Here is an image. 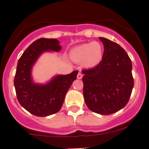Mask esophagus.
Segmentation results:
<instances>
[{
  "mask_svg": "<svg viewBox=\"0 0 149 149\" xmlns=\"http://www.w3.org/2000/svg\"><path fill=\"white\" fill-rule=\"evenodd\" d=\"M82 74H81V73H80V72H79V73H78V75H77V79H82Z\"/></svg>",
  "mask_w": 149,
  "mask_h": 149,
  "instance_id": "esophagus-1",
  "label": "esophagus"
}]
</instances>
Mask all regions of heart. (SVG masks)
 Instances as JSON below:
<instances>
[{
	"mask_svg": "<svg viewBox=\"0 0 149 149\" xmlns=\"http://www.w3.org/2000/svg\"><path fill=\"white\" fill-rule=\"evenodd\" d=\"M103 49L99 42L84 44L73 49L70 52V57L76 63L83 62L86 68H92L96 67L102 58Z\"/></svg>",
	"mask_w": 149,
	"mask_h": 149,
	"instance_id": "heart-1",
	"label": "heart"
}]
</instances>
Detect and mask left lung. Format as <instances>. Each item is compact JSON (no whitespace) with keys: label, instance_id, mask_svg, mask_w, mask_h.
<instances>
[{"label":"left lung","instance_id":"obj_1","mask_svg":"<svg viewBox=\"0 0 149 149\" xmlns=\"http://www.w3.org/2000/svg\"><path fill=\"white\" fill-rule=\"evenodd\" d=\"M104 46L99 65L83 70L84 97L86 105L95 113H116L127 104L134 86L132 62L122 47L100 37Z\"/></svg>","mask_w":149,"mask_h":149}]
</instances>
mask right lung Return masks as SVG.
Returning a JSON list of instances; mask_svg holds the SVG:
<instances>
[{
    "label": "right lung",
    "instance_id": "1",
    "mask_svg": "<svg viewBox=\"0 0 149 149\" xmlns=\"http://www.w3.org/2000/svg\"><path fill=\"white\" fill-rule=\"evenodd\" d=\"M59 44L54 38H39L32 43L19 59L14 81L17 97L20 105L35 116H47L57 113L68 90L76 79L77 70L57 76L45 85L36 84L32 81L31 68L40 54L46 51H60Z\"/></svg>",
    "mask_w": 149,
    "mask_h": 149
}]
</instances>
